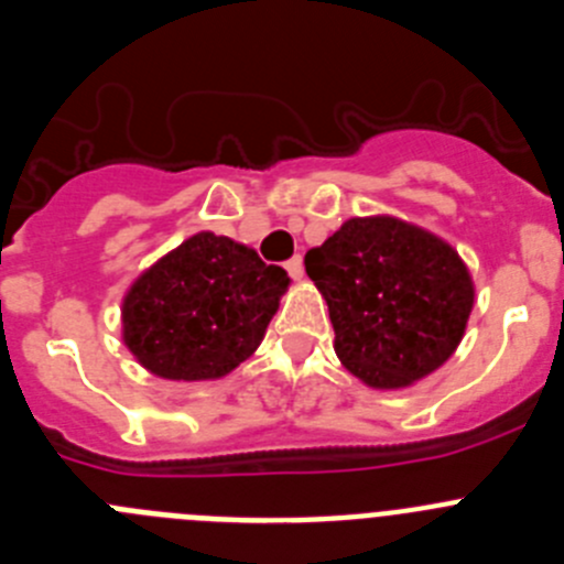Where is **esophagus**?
Instances as JSON below:
<instances>
[{
    "instance_id": "esophagus-1",
    "label": "esophagus",
    "mask_w": 564,
    "mask_h": 564,
    "mask_svg": "<svg viewBox=\"0 0 564 564\" xmlns=\"http://www.w3.org/2000/svg\"><path fill=\"white\" fill-rule=\"evenodd\" d=\"M285 268H288V273H291V279H302V276H305V265H302V257L288 259Z\"/></svg>"
}]
</instances>
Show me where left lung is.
I'll use <instances>...</instances> for the list:
<instances>
[{"mask_svg": "<svg viewBox=\"0 0 564 564\" xmlns=\"http://www.w3.org/2000/svg\"><path fill=\"white\" fill-rule=\"evenodd\" d=\"M336 356L376 390H401L460 344L475 285L449 242L395 217H352L305 257Z\"/></svg>", "mask_w": 564, "mask_h": 564, "instance_id": "left-lung-1", "label": "left lung"}]
</instances>
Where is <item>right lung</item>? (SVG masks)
<instances>
[{
  "instance_id": "obj_1",
  "label": "right lung",
  "mask_w": 564,
  "mask_h": 564,
  "mask_svg": "<svg viewBox=\"0 0 564 564\" xmlns=\"http://www.w3.org/2000/svg\"><path fill=\"white\" fill-rule=\"evenodd\" d=\"M291 279L228 237L200 231L123 296V344L169 381L223 378L259 347Z\"/></svg>"
}]
</instances>
